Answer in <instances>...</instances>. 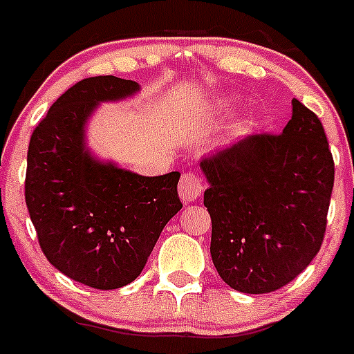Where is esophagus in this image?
I'll list each match as a JSON object with an SVG mask.
<instances>
[{
	"mask_svg": "<svg viewBox=\"0 0 354 354\" xmlns=\"http://www.w3.org/2000/svg\"><path fill=\"white\" fill-rule=\"evenodd\" d=\"M202 193H204V183H202L198 175L193 174V171L183 174L179 183V195L183 198V202H193Z\"/></svg>",
	"mask_w": 354,
	"mask_h": 354,
	"instance_id": "obj_1",
	"label": "esophagus"
}]
</instances>
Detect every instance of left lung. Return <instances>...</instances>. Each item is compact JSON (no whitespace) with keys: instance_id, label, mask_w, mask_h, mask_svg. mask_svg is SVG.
<instances>
[{"instance_id":"obj_1","label":"left lung","mask_w":354,"mask_h":354,"mask_svg":"<svg viewBox=\"0 0 354 354\" xmlns=\"http://www.w3.org/2000/svg\"><path fill=\"white\" fill-rule=\"evenodd\" d=\"M209 180L211 257L239 292L282 289L317 255L335 179L326 133L292 99L282 134H252L200 161Z\"/></svg>"}]
</instances>
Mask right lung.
Wrapping results in <instances>:
<instances>
[{"label": "right lung", "instance_id": "1", "mask_svg": "<svg viewBox=\"0 0 354 354\" xmlns=\"http://www.w3.org/2000/svg\"><path fill=\"white\" fill-rule=\"evenodd\" d=\"M136 81L86 77L56 99L28 147L24 198L44 255L93 289L142 273L165 225L180 211L179 171L143 177L84 149V122L102 101L138 92Z\"/></svg>", "mask_w": 354, "mask_h": 354}]
</instances>
